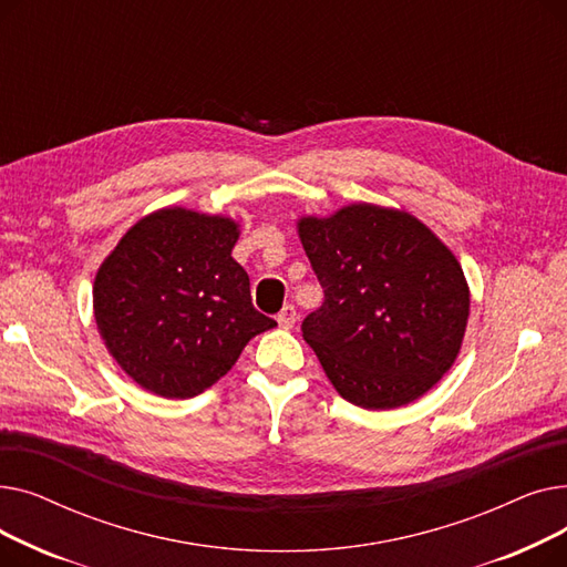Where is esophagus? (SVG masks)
<instances>
[{
  "instance_id": "esophagus-1",
  "label": "esophagus",
  "mask_w": 567,
  "mask_h": 567,
  "mask_svg": "<svg viewBox=\"0 0 567 567\" xmlns=\"http://www.w3.org/2000/svg\"><path fill=\"white\" fill-rule=\"evenodd\" d=\"M296 308L293 306H285L282 310H280V315H278V323L282 326V329H293V323H296Z\"/></svg>"
}]
</instances>
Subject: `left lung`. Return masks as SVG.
Instances as JSON below:
<instances>
[{
	"mask_svg": "<svg viewBox=\"0 0 567 567\" xmlns=\"http://www.w3.org/2000/svg\"><path fill=\"white\" fill-rule=\"evenodd\" d=\"M323 306L303 340L351 404L398 409L425 395L462 349L471 293L453 250L402 208L368 202L296 223Z\"/></svg>",
	"mask_w": 567,
	"mask_h": 567,
	"instance_id": "1",
	"label": "left lung"
}]
</instances>
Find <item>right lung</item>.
I'll list each match as a JSON object with an SVG mask.
<instances>
[{
	"label": "right lung",
	"mask_w": 567,
	"mask_h": 567,
	"mask_svg": "<svg viewBox=\"0 0 567 567\" xmlns=\"http://www.w3.org/2000/svg\"><path fill=\"white\" fill-rule=\"evenodd\" d=\"M238 223L165 206L140 218L101 264L94 317L116 365L144 391L204 393L276 321L255 310L231 257Z\"/></svg>",
	"instance_id": "add662e5"
}]
</instances>
